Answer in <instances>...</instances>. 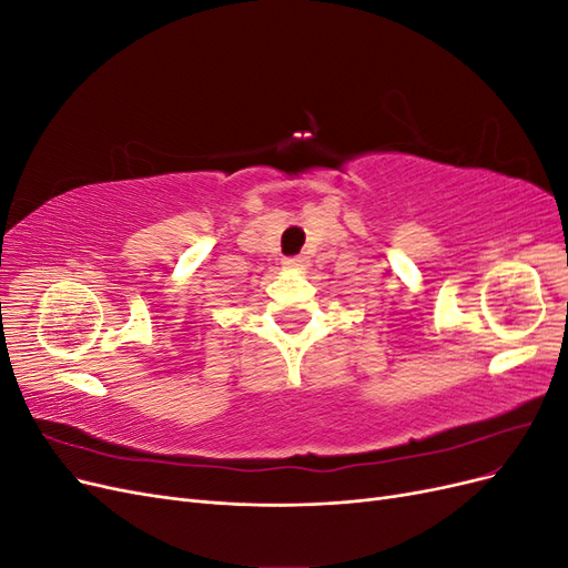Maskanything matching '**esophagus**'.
Instances as JSON below:
<instances>
[{
  "instance_id": "obj_1",
  "label": "esophagus",
  "mask_w": 568,
  "mask_h": 568,
  "mask_svg": "<svg viewBox=\"0 0 568 568\" xmlns=\"http://www.w3.org/2000/svg\"><path fill=\"white\" fill-rule=\"evenodd\" d=\"M282 265L286 267V270H305V265H307V261H305V257H284V261H282Z\"/></svg>"
}]
</instances>
